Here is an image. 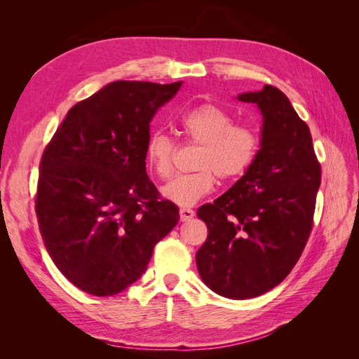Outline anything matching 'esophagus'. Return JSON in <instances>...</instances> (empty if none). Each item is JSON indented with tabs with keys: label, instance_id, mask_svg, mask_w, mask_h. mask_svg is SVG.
I'll return each instance as SVG.
<instances>
[{
	"label": "esophagus",
	"instance_id": "esophagus-1",
	"mask_svg": "<svg viewBox=\"0 0 359 359\" xmlns=\"http://www.w3.org/2000/svg\"><path fill=\"white\" fill-rule=\"evenodd\" d=\"M194 217V211L190 208H181L180 210V220L181 222H190Z\"/></svg>",
	"mask_w": 359,
	"mask_h": 359
}]
</instances>
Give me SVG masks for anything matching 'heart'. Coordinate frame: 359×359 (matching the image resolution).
<instances>
[{
  "label": "heart",
  "instance_id": "b5f03b06",
  "mask_svg": "<svg viewBox=\"0 0 359 359\" xmlns=\"http://www.w3.org/2000/svg\"><path fill=\"white\" fill-rule=\"evenodd\" d=\"M180 128L190 144L199 145L191 173L172 180L161 189L163 196L180 206L194 205L215 187V177L231 182L241 178L259 153V136L252 127L235 124L231 112L215 104H202L182 114ZM177 144L156 130L147 139L145 160L160 180L172 177L175 169Z\"/></svg>",
  "mask_w": 359,
  "mask_h": 359
}]
</instances>
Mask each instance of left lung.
I'll use <instances>...</instances> for the list:
<instances>
[{"label":"left lung","instance_id":"obj_1","mask_svg":"<svg viewBox=\"0 0 359 359\" xmlns=\"http://www.w3.org/2000/svg\"><path fill=\"white\" fill-rule=\"evenodd\" d=\"M238 100L262 112V139L253 166L198 217L208 238L196 253L203 283L231 299L262 295L295 266L313 227L320 163L309 126L273 85Z\"/></svg>","mask_w":359,"mask_h":359}]
</instances>
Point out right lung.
<instances>
[{
  "label": "right lung",
  "instance_id": "add662e5",
  "mask_svg": "<svg viewBox=\"0 0 359 359\" xmlns=\"http://www.w3.org/2000/svg\"><path fill=\"white\" fill-rule=\"evenodd\" d=\"M181 83H107L72 107L43 151L39 229L53 264L86 293L111 297L135 283L180 220L147 175L145 144Z\"/></svg>",
  "mask_w": 359,
  "mask_h": 359
}]
</instances>
